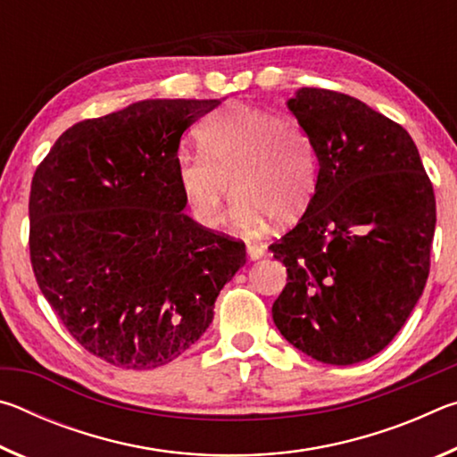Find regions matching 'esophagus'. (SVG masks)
Here are the masks:
<instances>
[{
  "label": "esophagus",
  "mask_w": 457,
  "mask_h": 457,
  "mask_svg": "<svg viewBox=\"0 0 457 457\" xmlns=\"http://www.w3.org/2000/svg\"><path fill=\"white\" fill-rule=\"evenodd\" d=\"M245 253H247V258H250L252 262L253 260H260V258H264V253H266V250L262 245H256V244H247L245 245Z\"/></svg>",
  "instance_id": "34e87169"
}]
</instances>
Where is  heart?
Segmentation results:
<instances>
[{
	"mask_svg": "<svg viewBox=\"0 0 457 457\" xmlns=\"http://www.w3.org/2000/svg\"><path fill=\"white\" fill-rule=\"evenodd\" d=\"M204 153L181 154L177 185L189 212L204 228H218L223 201L234 185L231 220L258 231L274 218L298 220L311 205L319 159L311 135L278 114L234 103L201 125Z\"/></svg>",
	"mask_w": 457,
	"mask_h": 457,
	"instance_id": "obj_1",
	"label": "heart"
}]
</instances>
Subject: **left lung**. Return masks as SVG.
<instances>
[{
    "label": "left lung",
    "mask_w": 457,
    "mask_h": 457,
    "mask_svg": "<svg viewBox=\"0 0 457 457\" xmlns=\"http://www.w3.org/2000/svg\"><path fill=\"white\" fill-rule=\"evenodd\" d=\"M319 179L296 228L270 245L288 272L272 306L292 346L327 365L370 359L395 338L429 274L436 197L407 130L361 100L298 88Z\"/></svg>",
    "instance_id": "left-lung-1"
}]
</instances>
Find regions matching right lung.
Returning a JSON list of instances; mask_svg holds the SVG:
<instances>
[{
  "label": "right lung",
  "instance_id": "1",
  "mask_svg": "<svg viewBox=\"0 0 457 457\" xmlns=\"http://www.w3.org/2000/svg\"><path fill=\"white\" fill-rule=\"evenodd\" d=\"M221 100L146 98L76 122L36 169L29 258L44 298L88 353L157 369L199 340L245 245L185 215L181 135Z\"/></svg>",
  "mask_w": 457,
  "mask_h": 457
}]
</instances>
